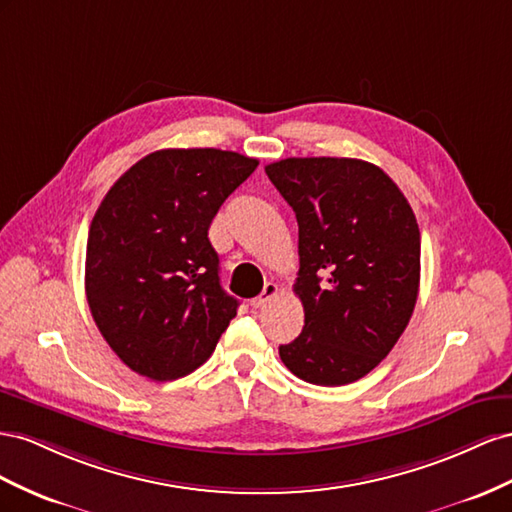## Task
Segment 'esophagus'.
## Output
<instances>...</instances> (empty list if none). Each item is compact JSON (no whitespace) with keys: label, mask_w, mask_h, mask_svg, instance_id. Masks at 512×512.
I'll list each match as a JSON object with an SVG mask.
<instances>
[{"label":"esophagus","mask_w":512,"mask_h":512,"mask_svg":"<svg viewBox=\"0 0 512 512\" xmlns=\"http://www.w3.org/2000/svg\"><path fill=\"white\" fill-rule=\"evenodd\" d=\"M279 294V285L276 283H266V287H264V291H261V294L255 298V300H251V306L253 309H264V306Z\"/></svg>","instance_id":"obj_1"}]
</instances>
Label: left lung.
Here are the masks:
<instances>
[{"label": "left lung", "instance_id": "left-lung-1", "mask_svg": "<svg viewBox=\"0 0 512 512\" xmlns=\"http://www.w3.org/2000/svg\"><path fill=\"white\" fill-rule=\"evenodd\" d=\"M298 221L304 306L285 367L317 386H345L382 362L414 313L420 285L416 216L388 175L358 158H285L266 167Z\"/></svg>", "mask_w": 512, "mask_h": 512}]
</instances>
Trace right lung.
<instances>
[{
  "label": "right lung",
  "instance_id": "obj_1",
  "mask_svg": "<svg viewBox=\"0 0 512 512\" xmlns=\"http://www.w3.org/2000/svg\"><path fill=\"white\" fill-rule=\"evenodd\" d=\"M259 165L214 148L158 150L98 206L85 253V296L102 337L139 375L169 382L206 362L236 317L208 229Z\"/></svg>",
  "mask_w": 512,
  "mask_h": 512
}]
</instances>
